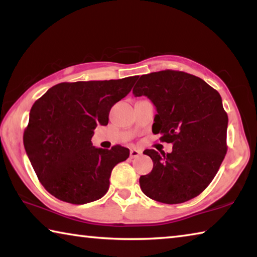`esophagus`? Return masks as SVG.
Returning <instances> with one entry per match:
<instances>
[{
  "label": "esophagus",
  "instance_id": "34e87169",
  "mask_svg": "<svg viewBox=\"0 0 257 257\" xmlns=\"http://www.w3.org/2000/svg\"><path fill=\"white\" fill-rule=\"evenodd\" d=\"M141 154H142V152H141V151H138V150H136V149L130 150V158H132V159L138 158V156L141 155Z\"/></svg>",
  "mask_w": 257,
  "mask_h": 257
}]
</instances>
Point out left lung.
Listing matches in <instances>:
<instances>
[{"label":"left lung","instance_id":"1","mask_svg":"<svg viewBox=\"0 0 257 257\" xmlns=\"http://www.w3.org/2000/svg\"><path fill=\"white\" fill-rule=\"evenodd\" d=\"M133 94L151 99L158 111L152 132L173 145L167 154L144 151L153 170L139 178L143 193L165 204L198 196L227 153L228 115L220 94L201 78L175 70L143 75Z\"/></svg>","mask_w":257,"mask_h":257}]
</instances>
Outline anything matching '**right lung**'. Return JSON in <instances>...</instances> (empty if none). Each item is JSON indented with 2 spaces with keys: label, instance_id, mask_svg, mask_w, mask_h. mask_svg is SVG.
<instances>
[{
  "label": "right lung",
  "instance_id": "right-lung-1",
  "mask_svg": "<svg viewBox=\"0 0 257 257\" xmlns=\"http://www.w3.org/2000/svg\"><path fill=\"white\" fill-rule=\"evenodd\" d=\"M136 79L61 82L34 103L24 145L38 180L51 195L86 204L106 194L112 169L129 158V150L93 146L94 129L107 124L111 107L127 96Z\"/></svg>",
  "mask_w": 257,
  "mask_h": 257
}]
</instances>
